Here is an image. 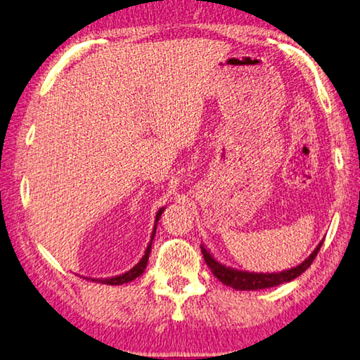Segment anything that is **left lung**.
Masks as SVG:
<instances>
[{
	"instance_id": "8db88e82",
	"label": "left lung",
	"mask_w": 360,
	"mask_h": 360,
	"mask_svg": "<svg viewBox=\"0 0 360 360\" xmlns=\"http://www.w3.org/2000/svg\"><path fill=\"white\" fill-rule=\"evenodd\" d=\"M322 243L323 240H321V243L317 244L313 253H311L306 260H303L302 263L290 269L279 271V273H250V271H243V269L226 266V264H223L217 260V258L212 255L207 249H205L204 244L201 245V252L212 273H214L215 278L220 282H223L225 285L233 287L236 290H260V288H269V287L284 284V282H290L295 278H298L300 274H303L304 271L311 266V263L314 262L317 252L321 250Z\"/></svg>"
}]
</instances>
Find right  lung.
<instances>
[{"label": "right lung", "instance_id": "obj_1", "mask_svg": "<svg viewBox=\"0 0 360 360\" xmlns=\"http://www.w3.org/2000/svg\"><path fill=\"white\" fill-rule=\"evenodd\" d=\"M162 212H164V207H161V209L158 210L156 219H155V228H153V231H151V240L148 243V245H146L143 257L140 258V262H139L137 264H135L134 268H131L129 271H126L124 274L113 276V278H105V279H103V278H100V279L89 278V279H91V281H94V282H102V284H107V285H121V284H127V282H131V281H134V279H137L139 276L143 274V271H145V268H146V264H148V257H150V252H151V243H153V239H155L156 226H158V221H159V219H161ZM86 279H87V278H86Z\"/></svg>", "mask_w": 360, "mask_h": 360}]
</instances>
